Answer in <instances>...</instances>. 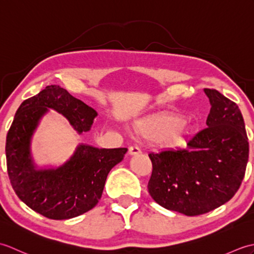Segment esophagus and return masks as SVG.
Returning a JSON list of instances; mask_svg holds the SVG:
<instances>
[{"mask_svg":"<svg viewBox=\"0 0 254 254\" xmlns=\"http://www.w3.org/2000/svg\"><path fill=\"white\" fill-rule=\"evenodd\" d=\"M139 154H142V152L137 146H131L130 148H128V155L130 156H135V155H139Z\"/></svg>","mask_w":254,"mask_h":254,"instance_id":"34e87169","label":"esophagus"}]
</instances>
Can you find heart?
I'll use <instances>...</instances> for the list:
<instances>
[{
  "instance_id": "heart-1",
  "label": "heart",
  "mask_w": 254,
  "mask_h": 254,
  "mask_svg": "<svg viewBox=\"0 0 254 254\" xmlns=\"http://www.w3.org/2000/svg\"><path fill=\"white\" fill-rule=\"evenodd\" d=\"M136 131L147 139H158L165 145H174L186 135L188 123L174 116H155L139 121L136 124Z\"/></svg>"
}]
</instances>
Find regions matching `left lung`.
Returning <instances> with one entry per match:
<instances>
[{
  "instance_id": "1",
  "label": "left lung",
  "mask_w": 254,
  "mask_h": 254,
  "mask_svg": "<svg viewBox=\"0 0 254 254\" xmlns=\"http://www.w3.org/2000/svg\"><path fill=\"white\" fill-rule=\"evenodd\" d=\"M210 111L206 126L187 139V148L150 153L148 192L156 203L187 216L222 206L245 177L249 143L239 107L219 91L205 88Z\"/></svg>"
}]
</instances>
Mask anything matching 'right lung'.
I'll return each mask as SVG.
<instances>
[{
	"label": "right lung",
	"instance_id": "obj_1",
	"mask_svg": "<svg viewBox=\"0 0 254 254\" xmlns=\"http://www.w3.org/2000/svg\"><path fill=\"white\" fill-rule=\"evenodd\" d=\"M50 110L60 113L78 134L90 131L98 113L60 86H48L23 101L6 136L7 172L17 196L50 219H69L95 207L110 170L127 148H98L80 143L63 164L38 165L31 141Z\"/></svg>",
	"mask_w": 254,
	"mask_h": 254
}]
</instances>
